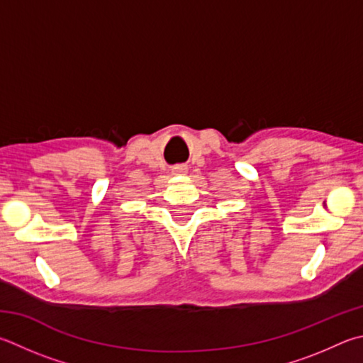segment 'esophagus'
Returning a JSON list of instances; mask_svg holds the SVG:
<instances>
[{
    "label": "esophagus",
    "mask_w": 363,
    "mask_h": 363,
    "mask_svg": "<svg viewBox=\"0 0 363 363\" xmlns=\"http://www.w3.org/2000/svg\"><path fill=\"white\" fill-rule=\"evenodd\" d=\"M186 173H187L186 167H174L173 168V174H176V176H181V174H186Z\"/></svg>",
    "instance_id": "obj_1"
}]
</instances>
